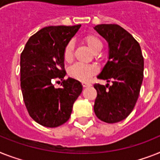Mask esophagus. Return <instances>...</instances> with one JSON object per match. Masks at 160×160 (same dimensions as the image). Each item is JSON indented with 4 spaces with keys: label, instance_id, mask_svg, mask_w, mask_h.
Instances as JSON below:
<instances>
[{
    "label": "esophagus",
    "instance_id": "1",
    "mask_svg": "<svg viewBox=\"0 0 160 160\" xmlns=\"http://www.w3.org/2000/svg\"><path fill=\"white\" fill-rule=\"evenodd\" d=\"M82 85L83 88H88V87H90V86H92L90 83L88 82H82Z\"/></svg>",
    "mask_w": 160,
    "mask_h": 160
}]
</instances>
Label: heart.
<instances>
[{
  "label": "heart",
  "instance_id": "1",
  "mask_svg": "<svg viewBox=\"0 0 160 160\" xmlns=\"http://www.w3.org/2000/svg\"><path fill=\"white\" fill-rule=\"evenodd\" d=\"M84 42L88 44V47L95 52H98L102 48V42L100 38L93 34L86 35L83 38ZM74 55V43L72 41L68 42L64 49V59L66 62H71L73 59ZM97 68L92 64H86L82 63H76L71 66L68 70V73L71 77L80 80V81H88L92 75L96 73Z\"/></svg>",
  "mask_w": 160,
  "mask_h": 160
}]
</instances>
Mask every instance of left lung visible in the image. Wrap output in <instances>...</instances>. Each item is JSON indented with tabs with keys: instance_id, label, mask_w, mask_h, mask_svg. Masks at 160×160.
<instances>
[{
	"instance_id": "left-lung-1",
	"label": "left lung",
	"mask_w": 160,
	"mask_h": 160,
	"mask_svg": "<svg viewBox=\"0 0 160 160\" xmlns=\"http://www.w3.org/2000/svg\"><path fill=\"white\" fill-rule=\"evenodd\" d=\"M109 43V60L97 76L111 85L95 84L96 117L108 123L126 118L135 107L143 80L144 58L139 43L118 24L94 28Z\"/></svg>"
}]
</instances>
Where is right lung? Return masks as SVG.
Returning a JSON list of instances; mask_svg holds the SVG:
<instances>
[{
	"label": "right lung",
	"mask_w": 160,
	"mask_h": 160,
	"mask_svg": "<svg viewBox=\"0 0 160 160\" xmlns=\"http://www.w3.org/2000/svg\"><path fill=\"white\" fill-rule=\"evenodd\" d=\"M81 24L49 26L32 36L20 55V86L30 117L39 124L56 128L69 119L82 87L72 78L64 80V49ZM55 79L62 81L55 88Z\"/></svg>",
	"instance_id": "1"
}]
</instances>
